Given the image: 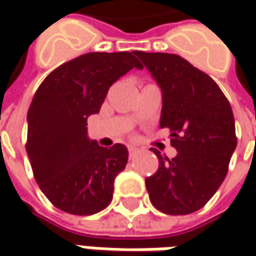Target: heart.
Listing matches in <instances>:
<instances>
[{
  "label": "heart",
  "mask_w": 256,
  "mask_h": 256,
  "mask_svg": "<svg viewBox=\"0 0 256 256\" xmlns=\"http://www.w3.org/2000/svg\"><path fill=\"white\" fill-rule=\"evenodd\" d=\"M146 94H148V91H145V92L142 94V96H146Z\"/></svg>",
  "instance_id": "heart-1"
}]
</instances>
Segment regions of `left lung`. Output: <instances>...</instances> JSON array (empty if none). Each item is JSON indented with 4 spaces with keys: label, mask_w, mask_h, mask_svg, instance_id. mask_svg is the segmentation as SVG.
<instances>
[{
    "label": "left lung",
    "mask_w": 256,
    "mask_h": 256,
    "mask_svg": "<svg viewBox=\"0 0 256 256\" xmlns=\"http://www.w3.org/2000/svg\"><path fill=\"white\" fill-rule=\"evenodd\" d=\"M126 61L128 52L81 55L54 70L32 98L26 152L38 186L61 211L92 215L112 201L128 150L90 138L86 118L100 112L110 86L128 72Z\"/></svg>",
    "instance_id": "left-lung-1"
}]
</instances>
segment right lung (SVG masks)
Returning a JSON list of instances; mask_svg holds the SVG:
<instances>
[{
  "label": "right lung",
  "instance_id": "right-lung-1",
  "mask_svg": "<svg viewBox=\"0 0 256 256\" xmlns=\"http://www.w3.org/2000/svg\"><path fill=\"white\" fill-rule=\"evenodd\" d=\"M162 92L161 128L174 152L145 180L152 205L168 215L201 210L224 181L236 146L231 105L211 76L178 55L155 54L146 66Z\"/></svg>",
  "mask_w": 256,
  "mask_h": 256
}]
</instances>
